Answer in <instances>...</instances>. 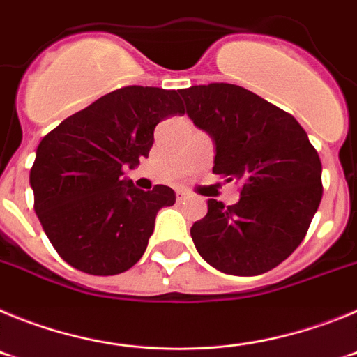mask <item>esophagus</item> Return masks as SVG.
<instances>
[{
  "label": "esophagus",
  "mask_w": 357,
  "mask_h": 357,
  "mask_svg": "<svg viewBox=\"0 0 357 357\" xmlns=\"http://www.w3.org/2000/svg\"><path fill=\"white\" fill-rule=\"evenodd\" d=\"M188 197H189V193L185 191V189H176V198H178V200H184V198H188Z\"/></svg>",
  "instance_id": "34e87169"
}]
</instances>
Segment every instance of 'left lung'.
Wrapping results in <instances>:
<instances>
[{
	"mask_svg": "<svg viewBox=\"0 0 357 357\" xmlns=\"http://www.w3.org/2000/svg\"><path fill=\"white\" fill-rule=\"evenodd\" d=\"M185 112L216 144L213 173L239 184L234 206L207 200L191 227L198 254L230 275H259L305 238L320 206L321 162L295 118L234 84L181 91Z\"/></svg>",
	"mask_w": 357,
	"mask_h": 357,
	"instance_id": "1",
	"label": "left lung"
}]
</instances>
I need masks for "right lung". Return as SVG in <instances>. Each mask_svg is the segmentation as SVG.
Returning a JSON list of instances; mask_svg holds the SVG:
<instances>
[{
  "label": "right lung",
  "mask_w": 357,
  "mask_h": 357,
  "mask_svg": "<svg viewBox=\"0 0 357 357\" xmlns=\"http://www.w3.org/2000/svg\"><path fill=\"white\" fill-rule=\"evenodd\" d=\"M185 109L176 91L127 85L43 137L30 169L33 209L62 259L91 275L127 272L144 254L159 209L175 191L121 181L148 157L157 123Z\"/></svg>",
  "instance_id": "obj_1"
}]
</instances>
